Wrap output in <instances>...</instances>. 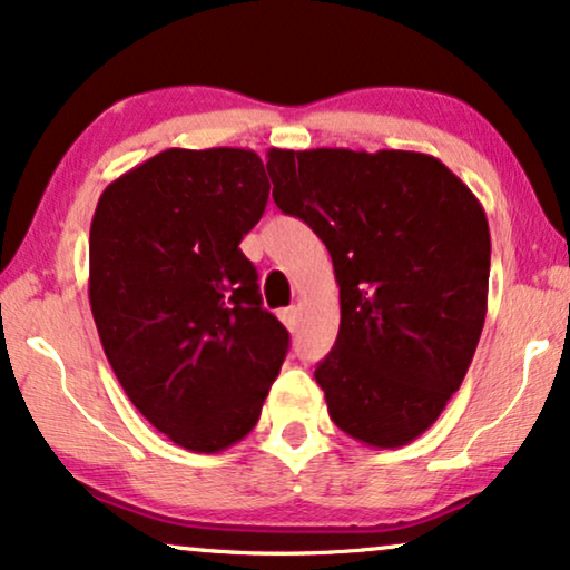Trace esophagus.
Instances as JSON below:
<instances>
[{"mask_svg":"<svg viewBox=\"0 0 570 570\" xmlns=\"http://www.w3.org/2000/svg\"><path fill=\"white\" fill-rule=\"evenodd\" d=\"M279 320H283L287 330H295V324H298V308H295V306L283 308V312H279Z\"/></svg>","mask_w":570,"mask_h":570,"instance_id":"esophagus-1","label":"esophagus"}]
</instances>
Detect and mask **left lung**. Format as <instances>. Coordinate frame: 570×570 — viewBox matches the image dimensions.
<instances>
[{
    "label": "left lung",
    "instance_id": "left-lung-1",
    "mask_svg": "<svg viewBox=\"0 0 570 570\" xmlns=\"http://www.w3.org/2000/svg\"><path fill=\"white\" fill-rule=\"evenodd\" d=\"M275 204L306 222L340 285L335 348L316 366L330 419L368 448L438 421L482 335L490 227L440 159L382 149H269Z\"/></svg>",
    "mask_w": 570,
    "mask_h": 570
}]
</instances>
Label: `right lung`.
<instances>
[{
    "instance_id": "1",
    "label": "right lung",
    "mask_w": 570,
    "mask_h": 570,
    "mask_svg": "<svg viewBox=\"0 0 570 570\" xmlns=\"http://www.w3.org/2000/svg\"><path fill=\"white\" fill-rule=\"evenodd\" d=\"M269 198L248 149H167L109 183L88 238V301L125 395L194 453L254 430L291 335L238 248Z\"/></svg>"
}]
</instances>
